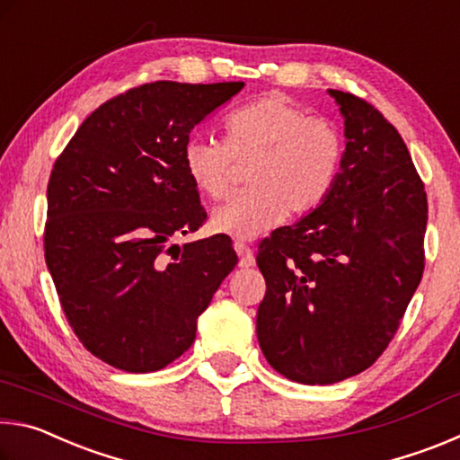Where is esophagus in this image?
<instances>
[{
  "label": "esophagus",
  "mask_w": 460,
  "mask_h": 460,
  "mask_svg": "<svg viewBox=\"0 0 460 460\" xmlns=\"http://www.w3.org/2000/svg\"><path fill=\"white\" fill-rule=\"evenodd\" d=\"M235 252L239 253V266L241 268L255 266V258H253L252 247H249L247 243H243V241H235Z\"/></svg>",
  "instance_id": "34e87169"
}]
</instances>
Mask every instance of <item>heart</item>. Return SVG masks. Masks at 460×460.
Here are the masks:
<instances>
[{
	"instance_id": "1",
	"label": "heart",
	"mask_w": 460,
	"mask_h": 460,
	"mask_svg": "<svg viewBox=\"0 0 460 460\" xmlns=\"http://www.w3.org/2000/svg\"><path fill=\"white\" fill-rule=\"evenodd\" d=\"M253 158L249 190L213 213L215 231L253 239L274 229L286 215L300 217L321 207L337 182L342 144L339 131L282 93H268L241 105L223 121V142L190 136L182 164L190 182L211 200L227 197L233 160Z\"/></svg>"
}]
</instances>
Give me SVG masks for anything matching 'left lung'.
Segmentation results:
<instances>
[{
	"label": "left lung",
	"instance_id": "8db88e82",
	"mask_svg": "<svg viewBox=\"0 0 460 460\" xmlns=\"http://www.w3.org/2000/svg\"><path fill=\"white\" fill-rule=\"evenodd\" d=\"M345 118V155L329 197L261 239L266 296L258 339L268 363L308 385L337 384L385 351L424 274V182L369 101L329 89Z\"/></svg>",
	"mask_w": 460,
	"mask_h": 460
}]
</instances>
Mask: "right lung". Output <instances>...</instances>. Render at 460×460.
Wrapping results in <instances>:
<instances>
[{
  "instance_id": "right-lung-1",
  "label": "right lung",
  "mask_w": 460,
  "mask_h": 460,
  "mask_svg": "<svg viewBox=\"0 0 460 460\" xmlns=\"http://www.w3.org/2000/svg\"><path fill=\"white\" fill-rule=\"evenodd\" d=\"M243 84L128 89L97 107L54 162L46 266L76 339L107 365L150 373L178 359L237 266L221 233L182 247L170 239L207 221L182 164L184 142Z\"/></svg>"
}]
</instances>
